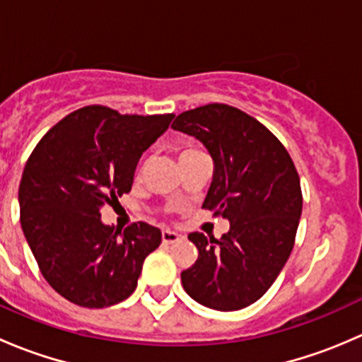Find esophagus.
Returning <instances> with one entry per match:
<instances>
[{
  "label": "esophagus",
  "instance_id": "1",
  "mask_svg": "<svg viewBox=\"0 0 362 362\" xmlns=\"http://www.w3.org/2000/svg\"><path fill=\"white\" fill-rule=\"evenodd\" d=\"M160 236H163V243H175L178 242V240H182V236L178 235V233L170 231V229H164Z\"/></svg>",
  "mask_w": 362,
  "mask_h": 362
}]
</instances>
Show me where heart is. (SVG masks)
I'll list each match as a JSON object with an SVG mask.
<instances>
[{"instance_id":"heart-1","label":"heart","mask_w":362,"mask_h":362,"mask_svg":"<svg viewBox=\"0 0 362 362\" xmlns=\"http://www.w3.org/2000/svg\"><path fill=\"white\" fill-rule=\"evenodd\" d=\"M194 152H198V151H196V148H192V147H185L184 151L180 152V158H184V156H189V154H194Z\"/></svg>"}]
</instances>
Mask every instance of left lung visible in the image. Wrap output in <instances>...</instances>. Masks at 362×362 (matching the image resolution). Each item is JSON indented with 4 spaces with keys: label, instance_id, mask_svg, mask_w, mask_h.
<instances>
[{
    "label": "left lung",
    "instance_id": "1",
    "mask_svg": "<svg viewBox=\"0 0 362 362\" xmlns=\"http://www.w3.org/2000/svg\"><path fill=\"white\" fill-rule=\"evenodd\" d=\"M171 127L208 148L214 180L203 208L229 221L221 240L189 235L199 255L182 272V286L208 308L242 310L272 287L293 252L303 208L299 175L279 138L229 105L187 110Z\"/></svg>",
    "mask_w": 362,
    "mask_h": 362
}]
</instances>
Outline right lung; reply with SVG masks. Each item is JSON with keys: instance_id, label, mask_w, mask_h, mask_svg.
<instances>
[{"instance_id": "right-lung-1", "label": "right lung", "mask_w": 362, "mask_h": 362, "mask_svg": "<svg viewBox=\"0 0 362 362\" xmlns=\"http://www.w3.org/2000/svg\"><path fill=\"white\" fill-rule=\"evenodd\" d=\"M173 117L90 105L61 119L29 156L19 185L21 226L42 275L68 301L105 308L136 289L160 231L147 222L124 231L105 226L101 208L131 191L141 154Z\"/></svg>"}]
</instances>
